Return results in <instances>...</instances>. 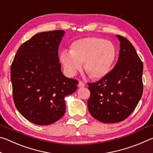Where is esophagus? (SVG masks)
Instances as JSON below:
<instances>
[{
  "instance_id": "esophagus-1",
  "label": "esophagus",
  "mask_w": 153,
  "mask_h": 153,
  "mask_svg": "<svg viewBox=\"0 0 153 153\" xmlns=\"http://www.w3.org/2000/svg\"><path fill=\"white\" fill-rule=\"evenodd\" d=\"M78 86L79 87H84L85 86V84L84 83L82 82V81H79V84H78Z\"/></svg>"
}]
</instances>
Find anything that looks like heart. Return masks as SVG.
<instances>
[{
    "label": "heart",
    "mask_w": 153,
    "mask_h": 153,
    "mask_svg": "<svg viewBox=\"0 0 153 153\" xmlns=\"http://www.w3.org/2000/svg\"><path fill=\"white\" fill-rule=\"evenodd\" d=\"M117 55L113 42L98 37H88L71 44L70 51H63L60 61L66 73L73 76L82 69L92 79H100L110 71Z\"/></svg>",
    "instance_id": "1"
}]
</instances>
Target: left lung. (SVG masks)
<instances>
[{
	"label": "left lung",
	"instance_id": "obj_1",
	"mask_svg": "<svg viewBox=\"0 0 153 153\" xmlns=\"http://www.w3.org/2000/svg\"><path fill=\"white\" fill-rule=\"evenodd\" d=\"M117 37L120 51L115 66L98 81L88 83V111L102 123L126 120L136 108L143 92V63L131 43L123 36Z\"/></svg>",
	"mask_w": 153,
	"mask_h": 153
}]
</instances>
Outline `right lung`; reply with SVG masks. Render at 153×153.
Returning a JSON list of instances; mask_svg holds the SVG:
<instances>
[{
    "instance_id": "obj_1",
    "label": "right lung",
    "mask_w": 153,
    "mask_h": 153,
    "mask_svg": "<svg viewBox=\"0 0 153 153\" xmlns=\"http://www.w3.org/2000/svg\"><path fill=\"white\" fill-rule=\"evenodd\" d=\"M63 30L34 35L19 46L11 66L14 103L21 115L36 125L58 121L65 112V97L78 81L64 76L58 56Z\"/></svg>"
}]
</instances>
